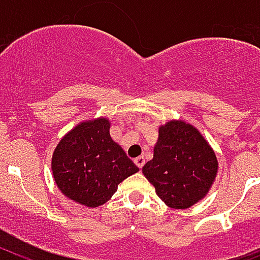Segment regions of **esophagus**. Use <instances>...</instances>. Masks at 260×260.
Masks as SVG:
<instances>
[{
    "instance_id": "34e87169",
    "label": "esophagus",
    "mask_w": 260,
    "mask_h": 260,
    "mask_svg": "<svg viewBox=\"0 0 260 260\" xmlns=\"http://www.w3.org/2000/svg\"><path fill=\"white\" fill-rule=\"evenodd\" d=\"M135 163H136V166H137V167L142 168V167H144V165H145V158H144V156H137V158L135 159Z\"/></svg>"
}]
</instances>
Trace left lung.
I'll return each instance as SVG.
<instances>
[{"instance_id":"8db88e82","label":"left lung","mask_w":260,"mask_h":260,"mask_svg":"<svg viewBox=\"0 0 260 260\" xmlns=\"http://www.w3.org/2000/svg\"><path fill=\"white\" fill-rule=\"evenodd\" d=\"M142 172L168 207L188 209L211 188L217 159L197 128L171 120L159 127L154 156Z\"/></svg>"}]
</instances>
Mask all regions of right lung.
<instances>
[{
  "mask_svg": "<svg viewBox=\"0 0 260 260\" xmlns=\"http://www.w3.org/2000/svg\"><path fill=\"white\" fill-rule=\"evenodd\" d=\"M55 184L66 197L98 207L139 167L110 136L106 118L81 121L62 137L51 158Z\"/></svg>",
  "mask_w": 260,
  "mask_h": 260,
  "instance_id": "obj_1",
  "label": "right lung"
}]
</instances>
